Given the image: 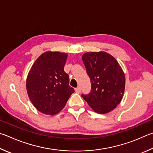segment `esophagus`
<instances>
[{"label": "esophagus", "instance_id": "1", "mask_svg": "<svg viewBox=\"0 0 153 153\" xmlns=\"http://www.w3.org/2000/svg\"><path fill=\"white\" fill-rule=\"evenodd\" d=\"M75 92L77 93H80V92H81V87H77L76 89H75Z\"/></svg>", "mask_w": 153, "mask_h": 153}]
</instances>
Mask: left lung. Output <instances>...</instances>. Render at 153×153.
Returning a JSON list of instances; mask_svg holds the SVG:
<instances>
[{"label":"left lung","mask_w":153,"mask_h":153,"mask_svg":"<svg viewBox=\"0 0 153 153\" xmlns=\"http://www.w3.org/2000/svg\"><path fill=\"white\" fill-rule=\"evenodd\" d=\"M82 60L91 82L89 95H82L93 111L109 113L121 102L126 78L121 66L114 56L105 52H86Z\"/></svg>","instance_id":"1"}]
</instances>
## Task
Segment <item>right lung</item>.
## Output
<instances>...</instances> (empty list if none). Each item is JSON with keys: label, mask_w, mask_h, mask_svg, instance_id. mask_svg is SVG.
<instances>
[{"label": "right lung", "mask_w": 153, "mask_h": 153, "mask_svg": "<svg viewBox=\"0 0 153 153\" xmlns=\"http://www.w3.org/2000/svg\"><path fill=\"white\" fill-rule=\"evenodd\" d=\"M66 53L48 51L35 61L26 80L29 100L42 114L55 115L66 105L74 89L64 71Z\"/></svg>", "instance_id": "1"}]
</instances>
